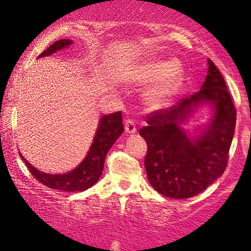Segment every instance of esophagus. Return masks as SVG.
Here are the masks:
<instances>
[{
    "instance_id": "1",
    "label": "esophagus",
    "mask_w": 251,
    "mask_h": 251,
    "mask_svg": "<svg viewBox=\"0 0 251 251\" xmlns=\"http://www.w3.org/2000/svg\"><path fill=\"white\" fill-rule=\"evenodd\" d=\"M125 131L127 132L128 134H133L137 132V127H135V124L133 120L131 119H127L125 122Z\"/></svg>"
}]
</instances>
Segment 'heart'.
Segmentation results:
<instances>
[{
    "label": "heart",
    "mask_w": 251,
    "mask_h": 251,
    "mask_svg": "<svg viewBox=\"0 0 251 251\" xmlns=\"http://www.w3.org/2000/svg\"><path fill=\"white\" fill-rule=\"evenodd\" d=\"M184 72L175 60H150L129 72V79L138 82H159L148 93V101L153 107L168 105L183 82Z\"/></svg>",
    "instance_id": "1"
}]
</instances>
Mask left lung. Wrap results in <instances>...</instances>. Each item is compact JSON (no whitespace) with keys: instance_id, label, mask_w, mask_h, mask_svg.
<instances>
[{"instance_id":"1","label":"left lung","mask_w":251,"mask_h":251,"mask_svg":"<svg viewBox=\"0 0 251 251\" xmlns=\"http://www.w3.org/2000/svg\"><path fill=\"white\" fill-rule=\"evenodd\" d=\"M200 92L172 107L148 116V126L139 131L148 143L145 170L155 191L184 200L204 191L223 175L235 133L236 108L226 81L211 60ZM214 113L210 123L191 137L181 127L201 104Z\"/></svg>"}]
</instances>
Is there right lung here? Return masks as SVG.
<instances>
[{"instance_id":"1","label":"right lung","mask_w":251,"mask_h":251,"mask_svg":"<svg viewBox=\"0 0 251 251\" xmlns=\"http://www.w3.org/2000/svg\"><path fill=\"white\" fill-rule=\"evenodd\" d=\"M73 43L70 39H63L55 41L50 45L45 51H42L37 57H43L51 55L57 50L67 48ZM124 132L122 112H114V113L102 116L98 125L96 135H94L93 143L88 153L86 154L85 159L82 160L75 169L67 174L61 175H50L40 171L28 163L27 159L20 153V157L24 160L25 166L29 169L31 175L35 177L40 183L53 190H60L65 192H76L83 191L93 186L99 180L102 174L103 163L109 149L112 148L116 140Z\"/></svg>"}]
</instances>
